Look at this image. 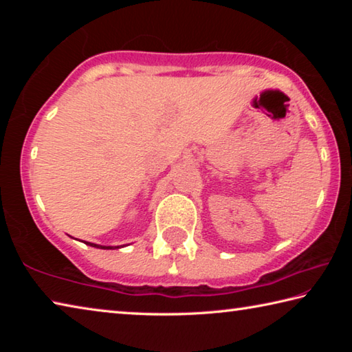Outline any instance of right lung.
I'll use <instances>...</instances> for the list:
<instances>
[{
	"mask_svg": "<svg viewBox=\"0 0 352 352\" xmlns=\"http://www.w3.org/2000/svg\"><path fill=\"white\" fill-rule=\"evenodd\" d=\"M87 245H91V247H94V248H102V250H115V248H121V247H107V245H98V243H91V242H88Z\"/></svg>",
	"mask_w": 352,
	"mask_h": 352,
	"instance_id": "1",
	"label": "right lung"
}]
</instances>
